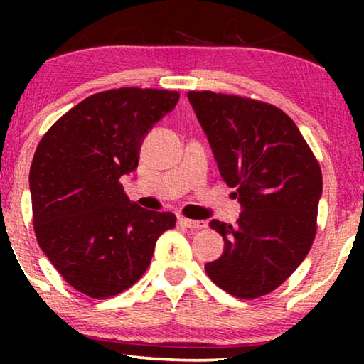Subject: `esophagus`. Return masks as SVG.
Here are the masks:
<instances>
[{"label":"esophagus","mask_w":364,"mask_h":364,"mask_svg":"<svg viewBox=\"0 0 364 364\" xmlns=\"http://www.w3.org/2000/svg\"><path fill=\"white\" fill-rule=\"evenodd\" d=\"M178 223L183 225L186 228H191V230H198V228L207 227V222L203 220H192V218H178Z\"/></svg>","instance_id":"esophagus-1"}]
</instances>
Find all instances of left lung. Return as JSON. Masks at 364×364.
I'll return each mask as SVG.
<instances>
[{
  "label": "left lung",
  "mask_w": 364,
  "mask_h": 364,
  "mask_svg": "<svg viewBox=\"0 0 364 364\" xmlns=\"http://www.w3.org/2000/svg\"><path fill=\"white\" fill-rule=\"evenodd\" d=\"M187 97L242 205L237 225L210 222L223 237V253L205 272L233 296H263L310 252L323 192L320 164L296 124L272 104L210 91Z\"/></svg>",
  "instance_id": "obj_1"
}]
</instances>
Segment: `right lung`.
<instances>
[{
    "label": "right lung",
    "instance_id": "right-lung-1",
    "mask_svg": "<svg viewBox=\"0 0 364 364\" xmlns=\"http://www.w3.org/2000/svg\"><path fill=\"white\" fill-rule=\"evenodd\" d=\"M177 91L121 87L92 94L44 134L29 171L33 225L54 268L84 295L109 298L151 265L171 212L132 203L119 178L136 171L144 137Z\"/></svg>",
    "mask_w": 364,
    "mask_h": 364
}]
</instances>
